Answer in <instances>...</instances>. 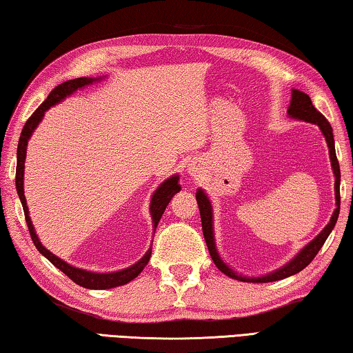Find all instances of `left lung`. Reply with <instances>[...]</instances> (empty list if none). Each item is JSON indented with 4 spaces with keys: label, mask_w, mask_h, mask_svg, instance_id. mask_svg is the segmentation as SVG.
I'll return each instance as SVG.
<instances>
[{
    "label": "left lung",
    "mask_w": 353,
    "mask_h": 353,
    "mask_svg": "<svg viewBox=\"0 0 353 353\" xmlns=\"http://www.w3.org/2000/svg\"><path fill=\"white\" fill-rule=\"evenodd\" d=\"M291 117L303 120V122L308 123H314L319 126L322 130L323 136H325V141L328 143V150H330V159H332V167H333V173H334V194H336V210H334L333 216L330 219V222L325 228L321 231V234L317 236L314 241H311L310 244L303 248L299 255L292 259L291 263H288L285 268H281L275 272L264 275V276H258V279H247V276H241L238 274H234L227 264H225L221 258L217 255L216 250V244H214V236H212V208L210 200H208L206 195L203 194V190H197V203H199V210H200V217H201V230H203V236L208 245V250H210V255L214 261L216 268L223 272L225 275H228L230 279L234 280H241V281H250V283H269V281H276V280H283L286 276H291L294 274L303 270L307 265L313 261L314 256L317 255V252L321 250V247L323 245V242L327 241L328 234L332 233V230L336 225L338 216H339V205H341V195H339V183H341V170H339V163L336 158V152H334V139H333V130L332 125L328 123V120L323 117V115L317 111V109L313 106L311 103V98L303 94L300 90H292V100L290 109H288Z\"/></svg>",
    "instance_id": "obj_1"
}]
</instances>
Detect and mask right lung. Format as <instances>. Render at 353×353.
Masks as SVG:
<instances>
[{"label":"right lung","mask_w":353,"mask_h":353,"mask_svg":"<svg viewBox=\"0 0 353 353\" xmlns=\"http://www.w3.org/2000/svg\"><path fill=\"white\" fill-rule=\"evenodd\" d=\"M95 79L92 78H77V79H70L65 81L51 90V94L48 95V98L40 105L36 111L32 112V115L30 119L26 120L25 126H23L21 134H20V141H19V148H17V172H15V186H17V192H19V197L21 200L23 205V211H25V219L28 223V230H30L31 239L34 242V245L37 247V250L42 253V255L48 259V261L53 263L57 269L62 270L68 279L73 280L77 285L88 288V290H111V288L115 286H122L126 285V283L134 280L136 276L142 272L143 268L148 264L150 256H152V248L143 255V258L141 261H137L136 264H132L131 268L120 270V272H111V274H95V272H88V270L83 269H77L73 265L67 264L65 261H62L61 258H57L56 255H53L50 250L40 244L39 238L36 236V231H34L32 222L30 216H28V206H26V199H25V190H23V169H25V158H26V145L28 141L32 134V131L36 130V126L39 125L40 120H42L45 111H48L51 106H54L56 103H59L61 100H63L67 95L73 94L74 90H78L84 85L92 84ZM180 184H178V176H172L169 180H165L161 186L156 189V192L152 199V205H150V212H152L153 217V227L156 228L158 225L161 216L164 214L165 206L169 205V201L172 200L173 195H175L178 190H180Z\"/></svg>","instance_id":"right-lung-1"}]
</instances>
